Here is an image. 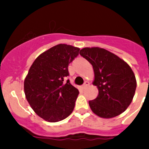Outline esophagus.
<instances>
[{
    "instance_id": "obj_1",
    "label": "esophagus",
    "mask_w": 149,
    "mask_h": 149,
    "mask_svg": "<svg viewBox=\"0 0 149 149\" xmlns=\"http://www.w3.org/2000/svg\"><path fill=\"white\" fill-rule=\"evenodd\" d=\"M88 85H89V82H87V81H86V82H85V83L83 85H82V88H86V87H87V86H88Z\"/></svg>"
}]
</instances>
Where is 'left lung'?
Segmentation results:
<instances>
[{"label": "left lung", "mask_w": 149, "mask_h": 149, "mask_svg": "<svg viewBox=\"0 0 149 149\" xmlns=\"http://www.w3.org/2000/svg\"><path fill=\"white\" fill-rule=\"evenodd\" d=\"M80 55L92 65L98 95L89 101L90 108L102 118H113L127 110L134 97L136 79L127 62L98 47H84Z\"/></svg>", "instance_id": "8db88e82"}]
</instances>
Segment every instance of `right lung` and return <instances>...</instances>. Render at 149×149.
<instances>
[{
    "mask_svg": "<svg viewBox=\"0 0 149 149\" xmlns=\"http://www.w3.org/2000/svg\"><path fill=\"white\" fill-rule=\"evenodd\" d=\"M79 48L59 44L38 56L30 67L24 80L26 100L36 114L55 123L70 115L79 90L64 82L68 65L79 54Z\"/></svg>",
    "mask_w": 149,
    "mask_h": 149,
    "instance_id": "add662e5",
    "label": "right lung"
}]
</instances>
